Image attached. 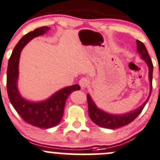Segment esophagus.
<instances>
[{"instance_id":"34e87169","label":"esophagus","mask_w":160,"mask_h":160,"mask_svg":"<svg viewBox=\"0 0 160 160\" xmlns=\"http://www.w3.org/2000/svg\"><path fill=\"white\" fill-rule=\"evenodd\" d=\"M79 84H80L81 89H85L89 84V80H88L87 78L80 79V80L79 81Z\"/></svg>"}]
</instances>
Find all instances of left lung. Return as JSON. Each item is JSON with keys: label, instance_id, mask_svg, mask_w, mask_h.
<instances>
[{"label": "left lung", "instance_id": "obj_1", "mask_svg": "<svg viewBox=\"0 0 160 160\" xmlns=\"http://www.w3.org/2000/svg\"><path fill=\"white\" fill-rule=\"evenodd\" d=\"M136 43H137L138 52L140 55L142 59H143L147 63L148 67V79H149L150 83V91L148 98L140 107L133 110V111L123 113V114H111V113H108L99 108L95 105L93 99L91 98V95L88 94L87 97H88V114H89L91 120L98 126L102 127V128H108V129H116V128H119L121 127H124L126 125L129 124L142 112V109L145 106L148 99H149L150 95H151L152 88V81L153 65L145 44L141 42L140 41H138V40L136 41Z\"/></svg>", "mask_w": 160, "mask_h": 160}]
</instances>
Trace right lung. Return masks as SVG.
<instances>
[{
    "label": "right lung",
    "instance_id": "1",
    "mask_svg": "<svg viewBox=\"0 0 160 160\" xmlns=\"http://www.w3.org/2000/svg\"><path fill=\"white\" fill-rule=\"evenodd\" d=\"M49 29L48 26L37 28L22 37L9 58L7 70V91L12 106L26 123L44 129L54 128L60 123L68 97L72 92L80 89L78 84L66 87L46 100L37 102L26 100L20 94L18 79L22 50L32 39L46 33Z\"/></svg>",
    "mask_w": 160,
    "mask_h": 160
}]
</instances>
